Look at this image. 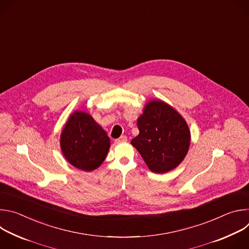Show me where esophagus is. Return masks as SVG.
Instances as JSON below:
<instances>
[{"label": "esophagus", "mask_w": 249, "mask_h": 249, "mask_svg": "<svg viewBox=\"0 0 249 249\" xmlns=\"http://www.w3.org/2000/svg\"><path fill=\"white\" fill-rule=\"evenodd\" d=\"M127 141V137L126 136H121L119 139L116 140V143H122V142H126Z\"/></svg>", "instance_id": "34e87169"}]
</instances>
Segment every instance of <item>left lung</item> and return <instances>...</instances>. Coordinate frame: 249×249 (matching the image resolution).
Wrapping results in <instances>:
<instances>
[{
  "label": "left lung",
  "mask_w": 249,
  "mask_h": 249,
  "mask_svg": "<svg viewBox=\"0 0 249 249\" xmlns=\"http://www.w3.org/2000/svg\"><path fill=\"white\" fill-rule=\"evenodd\" d=\"M137 125L139 135L131 144L151 171L165 173L182 162L191 135L185 119L172 106L160 99L148 101Z\"/></svg>",
  "instance_id": "obj_1"
}]
</instances>
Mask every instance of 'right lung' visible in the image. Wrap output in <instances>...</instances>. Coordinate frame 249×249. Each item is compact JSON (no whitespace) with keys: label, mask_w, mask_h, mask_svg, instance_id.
Segmentation results:
<instances>
[{"label":"right lung","mask_w":249,"mask_h":249,"mask_svg":"<svg viewBox=\"0 0 249 249\" xmlns=\"http://www.w3.org/2000/svg\"><path fill=\"white\" fill-rule=\"evenodd\" d=\"M60 147L65 159L74 167L92 171L107 156L110 140L90 114L75 110L62 130Z\"/></svg>","instance_id":"right-lung-1"}]
</instances>
